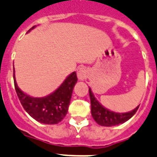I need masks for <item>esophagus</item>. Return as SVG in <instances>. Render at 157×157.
Here are the masks:
<instances>
[{
  "label": "esophagus",
  "instance_id": "obj_1",
  "mask_svg": "<svg viewBox=\"0 0 157 157\" xmlns=\"http://www.w3.org/2000/svg\"><path fill=\"white\" fill-rule=\"evenodd\" d=\"M77 75L78 79L80 80H84L87 78V72L86 69L84 67H81L79 68L77 71Z\"/></svg>",
  "mask_w": 157,
  "mask_h": 157
}]
</instances>
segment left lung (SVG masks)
<instances>
[{
	"mask_svg": "<svg viewBox=\"0 0 157 157\" xmlns=\"http://www.w3.org/2000/svg\"><path fill=\"white\" fill-rule=\"evenodd\" d=\"M90 100H91V112L92 118L98 124L101 126H115L120 124L126 122L133 116L138 110L139 105L132 111L127 113H115L105 109L99 104L92 94L91 89H89Z\"/></svg>",
	"mask_w": 157,
	"mask_h": 157,
	"instance_id": "left-lung-1",
	"label": "left lung"
}]
</instances>
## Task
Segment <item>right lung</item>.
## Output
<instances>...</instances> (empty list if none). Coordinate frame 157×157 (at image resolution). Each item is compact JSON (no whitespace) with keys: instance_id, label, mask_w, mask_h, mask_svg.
Instances as JSON below:
<instances>
[{"instance_id":"add662e5","label":"right lung","mask_w":157,"mask_h":157,"mask_svg":"<svg viewBox=\"0 0 157 157\" xmlns=\"http://www.w3.org/2000/svg\"><path fill=\"white\" fill-rule=\"evenodd\" d=\"M32 29H33V27ZM77 81L76 73H72L61 86L51 95L46 98H34L24 93L18 87L14 73V87L24 109L34 120L47 124H58L65 117L70 105L73 89Z\"/></svg>"}]
</instances>
